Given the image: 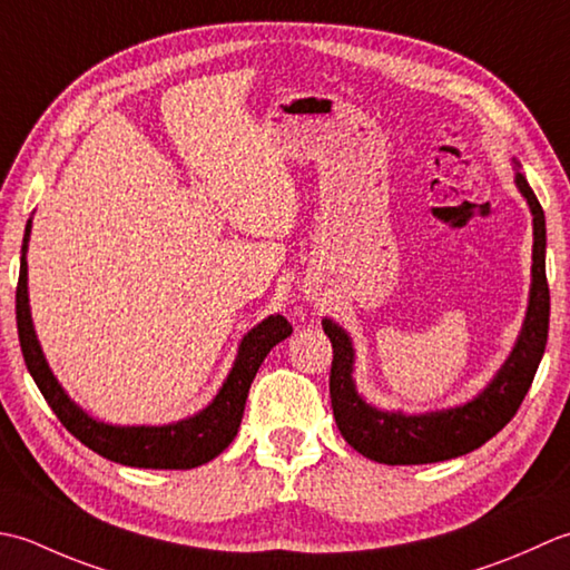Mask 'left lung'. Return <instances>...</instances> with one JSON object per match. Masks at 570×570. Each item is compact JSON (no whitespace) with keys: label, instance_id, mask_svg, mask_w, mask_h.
<instances>
[{"label":"left lung","instance_id":"8db88e82","mask_svg":"<svg viewBox=\"0 0 570 570\" xmlns=\"http://www.w3.org/2000/svg\"><path fill=\"white\" fill-rule=\"evenodd\" d=\"M512 165L514 184L529 204L533 224L529 305L512 352L478 396L452 409L428 413L376 409L356 389V350L350 332L330 317L322 320V330L334 350L330 374L334 421L346 443L368 460L383 464H428L468 455L502 431L527 396L549 336L551 297L546 283L543 208L521 174L519 161L512 159Z\"/></svg>","mask_w":570,"mask_h":570}]
</instances>
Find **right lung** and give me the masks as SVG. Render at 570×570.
Listing matches in <instances>:
<instances>
[{
    "label": "right lung",
    "mask_w": 570,
    "mask_h": 570,
    "mask_svg": "<svg viewBox=\"0 0 570 570\" xmlns=\"http://www.w3.org/2000/svg\"><path fill=\"white\" fill-rule=\"evenodd\" d=\"M31 218L27 220L24 243H21L19 261V285H17V330L21 354L31 379L37 381L46 403L66 425V431L76 435L80 443L98 452L106 460L127 464V468L145 470H191L204 462H212L220 455L240 428L243 409H246L248 389L258 374L263 358L271 354L275 344H281L293 334L283 315H271L243 334L238 344L236 362L230 366L226 381L220 383L214 401L181 421L165 425H112L88 415L80 405L68 396L53 371L46 362L39 344L37 330H33L31 307H29V250Z\"/></svg>",
    "instance_id": "add662e5"
}]
</instances>
